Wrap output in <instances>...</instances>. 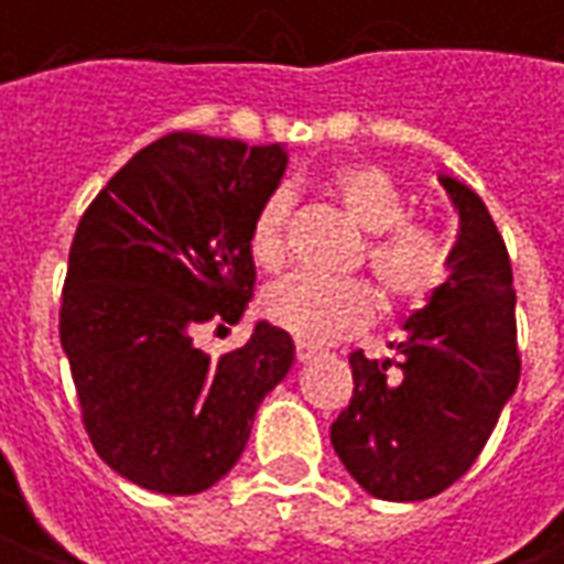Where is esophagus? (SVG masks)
I'll return each instance as SVG.
<instances>
[{
  "mask_svg": "<svg viewBox=\"0 0 564 564\" xmlns=\"http://www.w3.org/2000/svg\"><path fill=\"white\" fill-rule=\"evenodd\" d=\"M317 354L319 350L317 347H311V344H305V341L295 344V359H299V362H311V359H314Z\"/></svg>",
  "mask_w": 564,
  "mask_h": 564,
  "instance_id": "esophagus-1",
  "label": "esophagus"
}]
</instances>
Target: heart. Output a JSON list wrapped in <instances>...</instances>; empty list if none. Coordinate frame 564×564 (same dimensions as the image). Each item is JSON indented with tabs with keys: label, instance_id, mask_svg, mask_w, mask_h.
<instances>
[{
	"label": "heart",
	"instance_id": "heart-1",
	"mask_svg": "<svg viewBox=\"0 0 564 564\" xmlns=\"http://www.w3.org/2000/svg\"><path fill=\"white\" fill-rule=\"evenodd\" d=\"M329 193L350 220L368 232L366 265L392 307L429 305L453 274L447 241L423 223L408 220V198L378 165H354L332 174ZM293 193L274 189L250 223V257L259 269L278 271L286 259ZM262 314L299 341L326 344L366 329L375 295L362 281H314L290 274L262 293Z\"/></svg>",
	"mask_w": 564,
	"mask_h": 564
}]
</instances>
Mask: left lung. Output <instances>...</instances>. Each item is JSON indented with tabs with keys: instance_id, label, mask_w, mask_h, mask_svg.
<instances>
[{
	"instance_id": "8db88e82",
	"label": "left lung",
	"mask_w": 564,
	"mask_h": 564,
	"mask_svg": "<svg viewBox=\"0 0 564 564\" xmlns=\"http://www.w3.org/2000/svg\"><path fill=\"white\" fill-rule=\"evenodd\" d=\"M441 186L459 210L449 283L404 323L399 359L350 354L354 399L332 423L344 468L383 501H423L456 484L520 383L505 238L474 189L453 177Z\"/></svg>"
}]
</instances>
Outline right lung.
Listing matches in <instances>:
<instances>
[{
  "instance_id": "1",
  "label": "right lung",
  "mask_w": 564,
  "mask_h": 564,
  "mask_svg": "<svg viewBox=\"0 0 564 564\" xmlns=\"http://www.w3.org/2000/svg\"><path fill=\"white\" fill-rule=\"evenodd\" d=\"M283 169L281 144L172 132L80 217L59 341L93 447L132 484L165 496L217 484L293 366V338L271 323L223 356L198 344L205 326L245 314L257 283L250 223Z\"/></svg>"
}]
</instances>
